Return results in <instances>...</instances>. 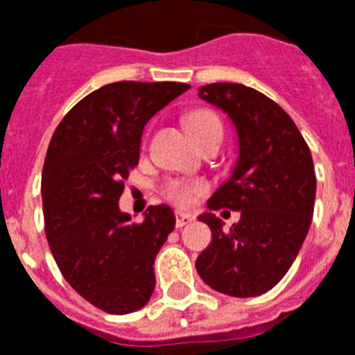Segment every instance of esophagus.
I'll return each instance as SVG.
<instances>
[{
	"label": "esophagus",
	"instance_id": "34e87169",
	"mask_svg": "<svg viewBox=\"0 0 355 355\" xmlns=\"http://www.w3.org/2000/svg\"><path fill=\"white\" fill-rule=\"evenodd\" d=\"M175 217H177V229H182L188 223H192V215H188V213L184 211H177Z\"/></svg>",
	"mask_w": 355,
	"mask_h": 355
}]
</instances>
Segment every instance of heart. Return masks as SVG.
<instances>
[{
    "mask_svg": "<svg viewBox=\"0 0 355 355\" xmlns=\"http://www.w3.org/2000/svg\"><path fill=\"white\" fill-rule=\"evenodd\" d=\"M184 123L196 144L213 130H223L217 115H213L211 111H205V109H198V111L188 113ZM205 188L207 186L202 180H180V178H177V180H169L165 184L163 194L171 203H175L178 207H190L198 202V198L205 192Z\"/></svg>",
    "mask_w": 355,
    "mask_h": 355,
    "instance_id": "b5f03b06",
    "label": "heart"
}]
</instances>
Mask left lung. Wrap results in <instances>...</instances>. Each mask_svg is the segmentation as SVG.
Instances as JSON below:
<instances>
[{
    "instance_id": "1",
    "label": "left lung",
    "mask_w": 355,
    "mask_h": 355,
    "mask_svg": "<svg viewBox=\"0 0 355 355\" xmlns=\"http://www.w3.org/2000/svg\"><path fill=\"white\" fill-rule=\"evenodd\" d=\"M198 96L230 119L238 140L234 169L207 209L240 211V220L225 230L213 213L198 217L209 225L211 242L196 269L220 294L261 296L288 272L311 225L317 188L311 152L288 113L261 92L217 83L202 86Z\"/></svg>"
}]
</instances>
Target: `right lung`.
<instances>
[{
  "mask_svg": "<svg viewBox=\"0 0 355 355\" xmlns=\"http://www.w3.org/2000/svg\"><path fill=\"white\" fill-rule=\"evenodd\" d=\"M188 88L105 84L67 113L49 142L42 171L49 250L65 281L113 315L144 307L155 288L153 261L175 229V213L150 205L142 223H132L119 198L140 159L146 123Z\"/></svg>",
  "mask_w": 355,
  "mask_h": 355,
  "instance_id": "add662e5",
  "label": "right lung"
}]
</instances>
